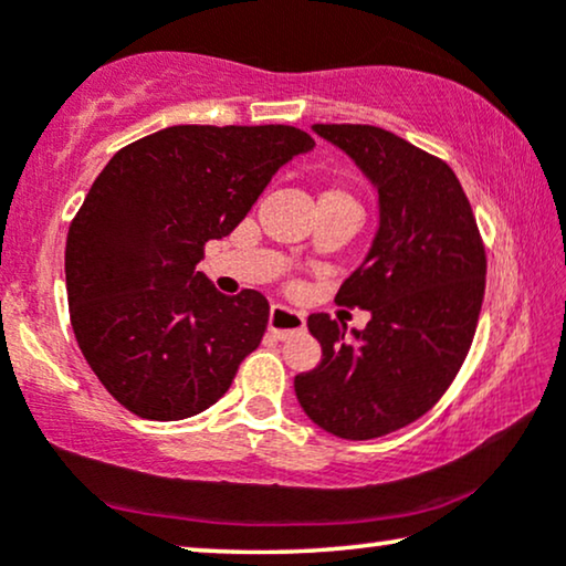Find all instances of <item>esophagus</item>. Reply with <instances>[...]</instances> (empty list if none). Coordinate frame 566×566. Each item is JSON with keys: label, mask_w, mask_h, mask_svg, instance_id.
Masks as SVG:
<instances>
[{"label": "esophagus", "mask_w": 566, "mask_h": 566, "mask_svg": "<svg viewBox=\"0 0 566 566\" xmlns=\"http://www.w3.org/2000/svg\"><path fill=\"white\" fill-rule=\"evenodd\" d=\"M306 329V319L304 314L293 312L289 306H281V304H273L270 308V319H268V332L277 339H285L291 335H298V332Z\"/></svg>", "instance_id": "1"}]
</instances>
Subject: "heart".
I'll use <instances>...</instances> for the list:
<instances>
[{
	"instance_id": "heart-1",
	"label": "heart",
	"mask_w": 566,
	"mask_h": 566,
	"mask_svg": "<svg viewBox=\"0 0 566 566\" xmlns=\"http://www.w3.org/2000/svg\"><path fill=\"white\" fill-rule=\"evenodd\" d=\"M319 203H335V206H345V208H353V211H358V200H355L353 192L343 188V185H327V188L322 190Z\"/></svg>"
}]
</instances>
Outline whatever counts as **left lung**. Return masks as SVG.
<instances>
[{"label": "left lung", "instance_id": "1", "mask_svg": "<svg viewBox=\"0 0 566 566\" xmlns=\"http://www.w3.org/2000/svg\"><path fill=\"white\" fill-rule=\"evenodd\" d=\"M314 130L376 185L381 221L335 298L368 308L370 322L347 337L327 314L308 316L322 363L293 386L322 430L381 438L430 412L467 360L484 301V242L443 159L378 126L314 123Z\"/></svg>", "mask_w": 566, "mask_h": 566}]
</instances>
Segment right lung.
Masks as SVG:
<instances>
[{
  "label": "right lung",
  "instance_id": "1",
  "mask_svg": "<svg viewBox=\"0 0 566 566\" xmlns=\"http://www.w3.org/2000/svg\"><path fill=\"white\" fill-rule=\"evenodd\" d=\"M314 138L293 126H172L123 146L66 237L72 329L99 384L144 420L216 405L260 345L270 306L223 296L196 265Z\"/></svg>",
  "mask_w": 566,
  "mask_h": 566
}]
</instances>
